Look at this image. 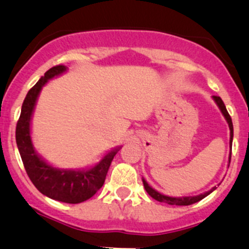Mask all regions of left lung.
<instances>
[{
    "instance_id": "8db88e82",
    "label": "left lung",
    "mask_w": 249,
    "mask_h": 249,
    "mask_svg": "<svg viewBox=\"0 0 249 249\" xmlns=\"http://www.w3.org/2000/svg\"><path fill=\"white\" fill-rule=\"evenodd\" d=\"M213 98H214V101L216 102V105L219 106V108H220L221 113L224 114L225 119L228 120V123H229V127H230V146H231V144H232V137H233L232 120H231L230 114H229L228 110H226V107H225V105H224L223 100H221L219 96H213ZM230 160H231V153H230ZM142 181H143L144 190H146L147 194H148L152 198H154L156 201H158V202H161V203L170 204V206H190V204H194V203H196V202H199L201 199H203L204 197L208 196L211 192H213L214 190L216 189V187H213L211 191L206 192V194L198 195V196H194V197H168V196H164V195L159 194V192H157L156 190L152 189L151 186H149L144 180H142Z\"/></svg>"
}]
</instances>
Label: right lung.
I'll return each instance as SVG.
<instances>
[{
  "label": "right lung",
  "mask_w": 249,
  "mask_h": 249,
  "mask_svg": "<svg viewBox=\"0 0 249 249\" xmlns=\"http://www.w3.org/2000/svg\"><path fill=\"white\" fill-rule=\"evenodd\" d=\"M66 71L67 68L63 64L52 67L46 71L45 76L29 90L21 106L20 117L17 123L16 141L26 174L36 189L42 195L55 201L76 204L91 198L102 187L110 163L120 148L109 152L92 169L83 171L60 170L53 168L43 161L34 151L30 137V119L36 98L47 80Z\"/></svg>",
  "instance_id": "right-lung-1"
}]
</instances>
